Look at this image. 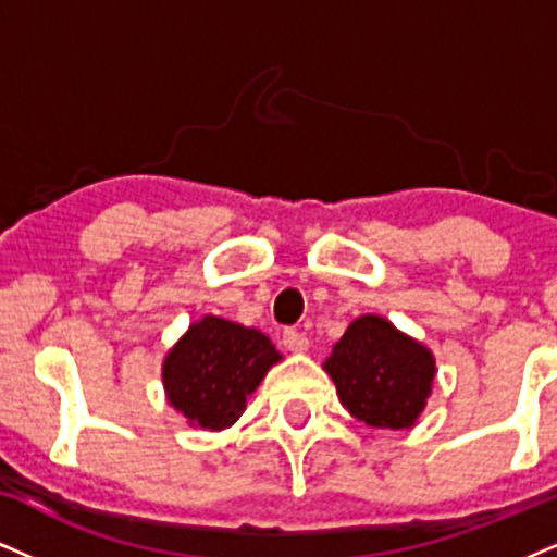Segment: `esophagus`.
<instances>
[{"mask_svg":"<svg viewBox=\"0 0 557 557\" xmlns=\"http://www.w3.org/2000/svg\"><path fill=\"white\" fill-rule=\"evenodd\" d=\"M281 343H284L286 351H294V354H305L307 346H310L307 335L299 333V331H294V327H286L284 335H281Z\"/></svg>","mask_w":557,"mask_h":557,"instance_id":"obj_1","label":"esophagus"}]
</instances>
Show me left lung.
I'll return each instance as SVG.
<instances>
[{"instance_id":"left-lung-1","label":"left lung","mask_w":557,"mask_h":557,"mask_svg":"<svg viewBox=\"0 0 557 557\" xmlns=\"http://www.w3.org/2000/svg\"><path fill=\"white\" fill-rule=\"evenodd\" d=\"M325 372L359 421L374 429H408L423 410L436 367L429 348L393 322L363 314L335 343Z\"/></svg>"}]
</instances>
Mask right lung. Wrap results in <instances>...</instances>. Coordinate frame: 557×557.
Segmentation results:
<instances>
[{
  "instance_id": "right-lung-1",
  "label": "right lung",
  "mask_w": 557,
  "mask_h": 557,
  "mask_svg": "<svg viewBox=\"0 0 557 557\" xmlns=\"http://www.w3.org/2000/svg\"><path fill=\"white\" fill-rule=\"evenodd\" d=\"M278 359L263 333L209 314L168 354L162 382L190 425L222 431L243 416L247 395Z\"/></svg>"
}]
</instances>
